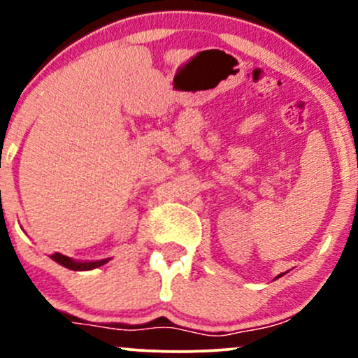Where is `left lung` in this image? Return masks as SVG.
Wrapping results in <instances>:
<instances>
[{
	"label": "left lung",
	"instance_id": "8db88e82",
	"mask_svg": "<svg viewBox=\"0 0 358 358\" xmlns=\"http://www.w3.org/2000/svg\"><path fill=\"white\" fill-rule=\"evenodd\" d=\"M282 274H285V273H282ZM282 274H279V276H276V278H281V276H282Z\"/></svg>",
	"mask_w": 358,
	"mask_h": 358
}]
</instances>
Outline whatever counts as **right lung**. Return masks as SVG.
<instances>
[{
    "instance_id": "1",
    "label": "right lung",
    "mask_w": 358,
    "mask_h": 358,
    "mask_svg": "<svg viewBox=\"0 0 358 358\" xmlns=\"http://www.w3.org/2000/svg\"><path fill=\"white\" fill-rule=\"evenodd\" d=\"M50 257L55 262H59L60 266H64V268L72 269V271H90V269L101 268V266H104L106 262H109V259H101V261H76V259L64 256V254L60 252L52 254Z\"/></svg>"
}]
</instances>
